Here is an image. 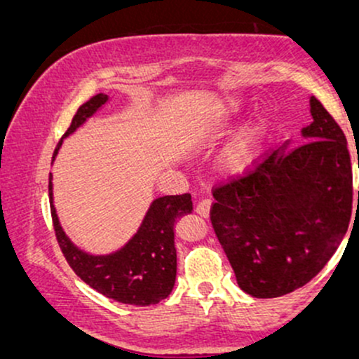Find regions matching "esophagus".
I'll return each mask as SVG.
<instances>
[{
  "instance_id": "34e87169",
  "label": "esophagus",
  "mask_w": 359,
  "mask_h": 359,
  "mask_svg": "<svg viewBox=\"0 0 359 359\" xmlns=\"http://www.w3.org/2000/svg\"><path fill=\"white\" fill-rule=\"evenodd\" d=\"M211 204H212L211 199L199 201V203H197V205H196V212L201 214L203 217H208L209 212H211Z\"/></svg>"
}]
</instances>
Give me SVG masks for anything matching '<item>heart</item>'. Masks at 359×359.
Instances as JSON below:
<instances>
[{"mask_svg":"<svg viewBox=\"0 0 359 359\" xmlns=\"http://www.w3.org/2000/svg\"><path fill=\"white\" fill-rule=\"evenodd\" d=\"M246 101L238 96H228L211 109L208 114L205 125L208 126H221L226 123L233 121L245 109ZM266 119L263 114H255L248 121H245L236 131L229 137L224 147L221 148L219 156H217V167L221 174L236 179V177L246 175L257 163L259 155V147H262V138L265 133Z\"/></svg>","mask_w":359,"mask_h":359,"instance_id":"1","label":"heart"}]
</instances>
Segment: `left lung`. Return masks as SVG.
I'll list each match as a JSON object with an SVG mask.
<instances>
[{
	"instance_id": "left-lung-1",
	"label": "left lung",
	"mask_w": 359,
	"mask_h": 359,
	"mask_svg": "<svg viewBox=\"0 0 359 359\" xmlns=\"http://www.w3.org/2000/svg\"><path fill=\"white\" fill-rule=\"evenodd\" d=\"M311 114L312 123L300 131L306 143L288 148V140L250 174L212 192V228L238 285L251 297L273 299L306 285L348 231L353 204L348 142L314 96Z\"/></svg>"
}]
</instances>
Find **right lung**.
<instances>
[{
  "instance_id": "1",
  "label": "right lung",
  "mask_w": 359,
  "mask_h": 359,
  "mask_svg": "<svg viewBox=\"0 0 359 359\" xmlns=\"http://www.w3.org/2000/svg\"><path fill=\"white\" fill-rule=\"evenodd\" d=\"M108 101V94H97L84 102L72 118L64 138L84 125ZM62 140L53 151V160L59 154ZM52 189L50 175L48 194L53 229L62 253L77 277L108 299L130 306H151L170 295L177 275L174 228L179 217L192 212L191 194L156 197L148 208L138 231L123 248L108 255H90L77 248L62 229L53 205Z\"/></svg>"
}]
</instances>
